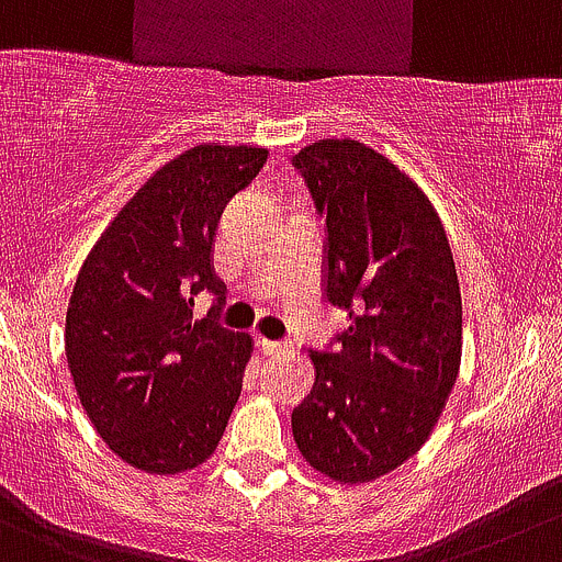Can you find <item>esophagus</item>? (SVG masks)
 <instances>
[{
    "mask_svg": "<svg viewBox=\"0 0 562 562\" xmlns=\"http://www.w3.org/2000/svg\"><path fill=\"white\" fill-rule=\"evenodd\" d=\"M259 347L265 356H286L292 350L286 341H270V339H259Z\"/></svg>",
    "mask_w": 562,
    "mask_h": 562,
    "instance_id": "1",
    "label": "esophagus"
}]
</instances>
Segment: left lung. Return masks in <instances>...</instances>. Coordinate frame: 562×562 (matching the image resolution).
I'll use <instances>...</instances> for the list:
<instances>
[{
  "label": "left lung",
  "instance_id": "obj_1",
  "mask_svg": "<svg viewBox=\"0 0 562 562\" xmlns=\"http://www.w3.org/2000/svg\"><path fill=\"white\" fill-rule=\"evenodd\" d=\"M292 162L328 226V301L350 317L336 352H308L314 389L292 436L334 483H372L422 450L458 381L450 239L422 187L364 143L323 137Z\"/></svg>",
  "mask_w": 562,
  "mask_h": 562
}]
</instances>
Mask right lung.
Instances as JSON below:
<instances>
[{
	"label": "right lung",
	"instance_id": "add662e5",
	"mask_svg": "<svg viewBox=\"0 0 562 562\" xmlns=\"http://www.w3.org/2000/svg\"><path fill=\"white\" fill-rule=\"evenodd\" d=\"M267 154L221 143L181 151L126 201L79 267L66 312L74 389L104 445L140 472L201 467L239 400L254 339L192 319V295L210 290L223 301L217 223Z\"/></svg>",
	"mask_w": 562,
	"mask_h": 562
}]
</instances>
